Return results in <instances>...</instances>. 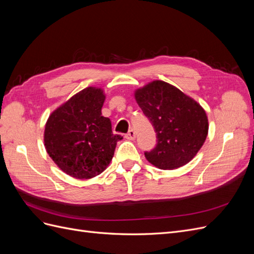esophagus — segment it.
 I'll list each match as a JSON object with an SVG mask.
<instances>
[{
    "label": "esophagus",
    "instance_id": "esophagus-1",
    "mask_svg": "<svg viewBox=\"0 0 254 254\" xmlns=\"http://www.w3.org/2000/svg\"><path fill=\"white\" fill-rule=\"evenodd\" d=\"M135 131H134V130L133 129H130L129 130V131L125 134V137H126V139H128V140H134L135 139Z\"/></svg>",
    "mask_w": 254,
    "mask_h": 254
}]
</instances>
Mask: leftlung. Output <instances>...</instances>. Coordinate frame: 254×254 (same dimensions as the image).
I'll return each mask as SVG.
<instances>
[{
	"label": "left lung",
	"instance_id": "1",
	"mask_svg": "<svg viewBox=\"0 0 254 254\" xmlns=\"http://www.w3.org/2000/svg\"><path fill=\"white\" fill-rule=\"evenodd\" d=\"M134 97L157 132L156 147L145 152L148 162L160 170H176L188 164L202 147L209 131L204 109L162 80L136 89Z\"/></svg>",
	"mask_w": 254,
	"mask_h": 254
}]
</instances>
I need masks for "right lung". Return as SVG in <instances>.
I'll use <instances>...</instances> for the list:
<instances>
[{
  "instance_id": "add662e5",
  "label": "right lung",
  "mask_w": 254,
  "mask_h": 254,
  "mask_svg": "<svg viewBox=\"0 0 254 254\" xmlns=\"http://www.w3.org/2000/svg\"><path fill=\"white\" fill-rule=\"evenodd\" d=\"M106 95L102 88L88 87L54 110L44 129V146L55 164L76 179L102 174L114 155L120 134L102 115Z\"/></svg>"
}]
</instances>
